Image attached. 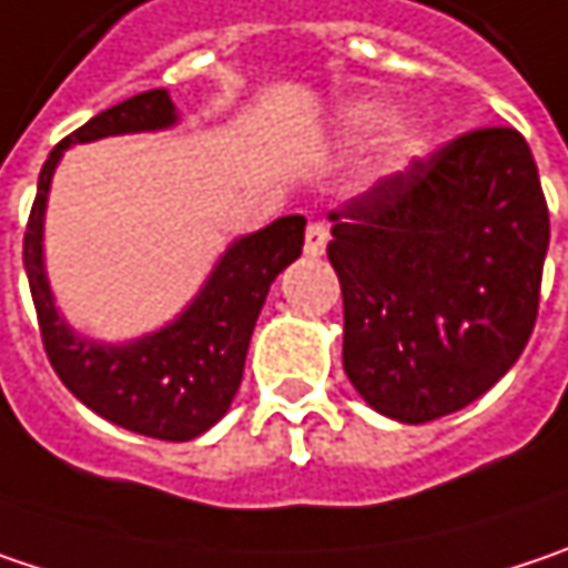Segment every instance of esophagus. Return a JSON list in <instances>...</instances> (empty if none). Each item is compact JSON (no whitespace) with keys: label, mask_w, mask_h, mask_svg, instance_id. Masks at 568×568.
<instances>
[{"label":"esophagus","mask_w":568,"mask_h":568,"mask_svg":"<svg viewBox=\"0 0 568 568\" xmlns=\"http://www.w3.org/2000/svg\"><path fill=\"white\" fill-rule=\"evenodd\" d=\"M326 242H329V229L326 223H310L304 235L306 255H323L326 252Z\"/></svg>","instance_id":"1"}]
</instances>
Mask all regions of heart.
<instances>
[{
    "mask_svg": "<svg viewBox=\"0 0 568 568\" xmlns=\"http://www.w3.org/2000/svg\"><path fill=\"white\" fill-rule=\"evenodd\" d=\"M387 122V109L385 105H378V102H362V105H355L352 109V119H348V125H352V132L355 135H372L375 129H382ZM397 148L400 151H410V148H417V135L414 132H404V135H397Z\"/></svg>",
    "mask_w": 568,
    "mask_h": 568,
    "instance_id": "obj_1",
    "label": "heart"
}]
</instances>
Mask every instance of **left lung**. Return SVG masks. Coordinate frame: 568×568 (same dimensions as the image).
I'll list each match as a JSON object with an SVG mask.
<instances>
[{
	"instance_id": "obj_1",
	"label": "left lung",
	"mask_w": 568,
	"mask_h": 568,
	"mask_svg": "<svg viewBox=\"0 0 568 568\" xmlns=\"http://www.w3.org/2000/svg\"><path fill=\"white\" fill-rule=\"evenodd\" d=\"M343 365L385 417L463 410L534 333L549 210L530 144L481 125L329 213Z\"/></svg>"
}]
</instances>
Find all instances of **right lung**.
<instances>
[{"label": "right lung", "mask_w": 568, "mask_h": 568, "mask_svg": "<svg viewBox=\"0 0 568 568\" xmlns=\"http://www.w3.org/2000/svg\"><path fill=\"white\" fill-rule=\"evenodd\" d=\"M171 122V93L144 90L132 100L115 102L112 109L70 132L41 168L31 216L24 225L21 255L31 301L38 310L41 343L67 390L109 424L154 439L183 443L206 433L229 410L235 390L242 385L248 339L262 313L267 287L287 264L301 258L304 216H281L262 232L235 242L213 271L203 294L178 323L122 348L83 343L63 326L51 304L41 264L44 200L63 148L119 132L164 129Z\"/></svg>", "instance_id": "add662e5"}]
</instances>
